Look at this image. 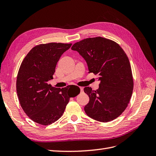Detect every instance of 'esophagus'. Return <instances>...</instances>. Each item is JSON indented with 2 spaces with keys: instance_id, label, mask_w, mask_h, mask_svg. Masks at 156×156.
Instances as JSON below:
<instances>
[{
  "instance_id": "34e87169",
  "label": "esophagus",
  "mask_w": 156,
  "mask_h": 156,
  "mask_svg": "<svg viewBox=\"0 0 156 156\" xmlns=\"http://www.w3.org/2000/svg\"><path fill=\"white\" fill-rule=\"evenodd\" d=\"M80 90H81V92L83 91V87H80Z\"/></svg>"
}]
</instances>
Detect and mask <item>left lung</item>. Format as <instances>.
Wrapping results in <instances>:
<instances>
[{
  "mask_svg": "<svg viewBox=\"0 0 156 156\" xmlns=\"http://www.w3.org/2000/svg\"><path fill=\"white\" fill-rule=\"evenodd\" d=\"M72 49L83 56L89 73L98 75L100 81L96 90L84 88L90 98L84 107L86 114L101 122L115 120L127 107L133 89L131 65L124 51L115 41L102 37L84 39Z\"/></svg>",
  "mask_w": 156,
  "mask_h": 156,
  "instance_id": "left-lung-1",
  "label": "left lung"
}]
</instances>
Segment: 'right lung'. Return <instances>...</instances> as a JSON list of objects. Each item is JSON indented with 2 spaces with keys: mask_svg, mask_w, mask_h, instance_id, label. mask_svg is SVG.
Here are the masks:
<instances>
[{
  "mask_svg": "<svg viewBox=\"0 0 156 156\" xmlns=\"http://www.w3.org/2000/svg\"><path fill=\"white\" fill-rule=\"evenodd\" d=\"M72 45H37L29 51L20 66L16 81L19 101L26 115L37 124L48 126L58 120L62 116L69 98L80 93L77 86L59 88L48 83L53 78L61 55Z\"/></svg>",
  "mask_w": 156,
  "mask_h": 156,
  "instance_id": "right-lung-1",
  "label": "right lung"
}]
</instances>
